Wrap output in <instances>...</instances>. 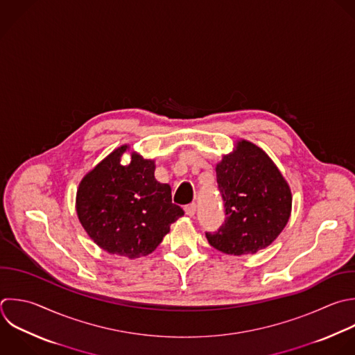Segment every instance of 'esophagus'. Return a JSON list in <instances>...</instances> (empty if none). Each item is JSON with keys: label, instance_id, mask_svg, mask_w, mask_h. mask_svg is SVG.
Returning <instances> with one entry per match:
<instances>
[{"label": "esophagus", "instance_id": "1", "mask_svg": "<svg viewBox=\"0 0 355 355\" xmlns=\"http://www.w3.org/2000/svg\"><path fill=\"white\" fill-rule=\"evenodd\" d=\"M196 211H197V205H196L194 202L186 205V208H184V212H186V215H189V216H194V215H196Z\"/></svg>", "mask_w": 355, "mask_h": 355}]
</instances>
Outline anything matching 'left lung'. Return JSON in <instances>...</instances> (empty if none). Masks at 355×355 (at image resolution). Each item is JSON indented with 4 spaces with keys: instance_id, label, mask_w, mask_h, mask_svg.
I'll use <instances>...</instances> for the list:
<instances>
[{
    "instance_id": "left-lung-1",
    "label": "left lung",
    "mask_w": 355,
    "mask_h": 355,
    "mask_svg": "<svg viewBox=\"0 0 355 355\" xmlns=\"http://www.w3.org/2000/svg\"><path fill=\"white\" fill-rule=\"evenodd\" d=\"M216 182L225 207V222L208 243L230 255L266 248L284 229L291 212V191L283 175L255 144L240 140L216 165Z\"/></svg>"
}]
</instances>
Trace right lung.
Wrapping results in <instances>:
<instances>
[{
	"instance_id": "add662e5",
	"label": "right lung",
	"mask_w": 355,
	"mask_h": 355,
	"mask_svg": "<svg viewBox=\"0 0 355 355\" xmlns=\"http://www.w3.org/2000/svg\"><path fill=\"white\" fill-rule=\"evenodd\" d=\"M128 148H116L82 179L76 212L104 251L139 258L151 254L184 212L172 204L171 186L154 178L153 159L132 153L130 162L121 164Z\"/></svg>"
}]
</instances>
